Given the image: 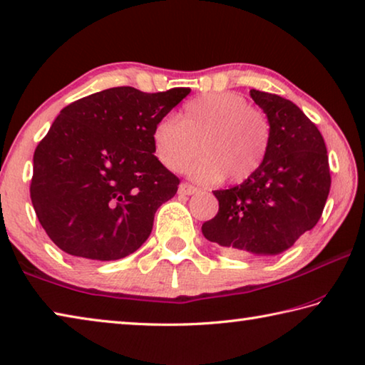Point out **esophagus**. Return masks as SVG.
Instances as JSON below:
<instances>
[{
    "label": "esophagus",
    "mask_w": 365,
    "mask_h": 365,
    "mask_svg": "<svg viewBox=\"0 0 365 365\" xmlns=\"http://www.w3.org/2000/svg\"><path fill=\"white\" fill-rule=\"evenodd\" d=\"M179 192L181 194H186V195H192V194H197L199 189L194 186V184H189V182H182L181 186H179Z\"/></svg>",
    "instance_id": "1"
}]
</instances>
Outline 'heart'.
<instances>
[{"label":"heart","instance_id":"obj_1","mask_svg":"<svg viewBox=\"0 0 365 365\" xmlns=\"http://www.w3.org/2000/svg\"><path fill=\"white\" fill-rule=\"evenodd\" d=\"M272 125L261 109L238 93H207L187 101L175 117H163L151 132L160 163L202 182H243L259 170L271 148Z\"/></svg>","mask_w":365,"mask_h":365}]
</instances>
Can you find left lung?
Returning a JSON list of instances; mask_svg holds the SVG:
<instances>
[{
  "mask_svg": "<svg viewBox=\"0 0 365 365\" xmlns=\"http://www.w3.org/2000/svg\"><path fill=\"white\" fill-rule=\"evenodd\" d=\"M272 125L266 161L240 186L214 190L218 212L204 237L232 256L279 255L317 225L331 175L318 127L292 101L251 89Z\"/></svg>",
  "mask_w": 365,
  "mask_h": 365,
  "instance_id": "left-lung-1",
  "label": "left lung"
}]
</instances>
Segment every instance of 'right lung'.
I'll return each mask as SVG.
<instances>
[{
    "label": "right lung",
    "mask_w": 365,
    "mask_h": 365,
    "mask_svg": "<svg viewBox=\"0 0 365 365\" xmlns=\"http://www.w3.org/2000/svg\"><path fill=\"white\" fill-rule=\"evenodd\" d=\"M190 93L119 86L60 110L34 151L31 200L48 238L88 261L132 255L179 178L153 155L156 122Z\"/></svg>",
    "instance_id": "1"
}]
</instances>
